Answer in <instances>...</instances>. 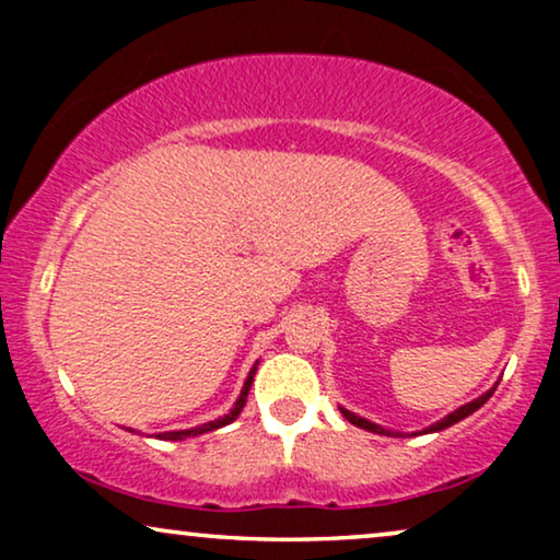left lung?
Returning a JSON list of instances; mask_svg holds the SVG:
<instances>
[{"label": "left lung", "instance_id": "1", "mask_svg": "<svg viewBox=\"0 0 560 560\" xmlns=\"http://www.w3.org/2000/svg\"><path fill=\"white\" fill-rule=\"evenodd\" d=\"M497 385H500V382H497ZM497 385H494L492 389H487L485 395H479L477 400L466 402V405H462V408H458V410L448 412V416H446V418H441L439 423H433V425L423 428V431H420V435H423V433H439V431H446V428H451L454 423H458V420L469 418L471 412H477V410L481 408V405H485V402L489 400V397H492V393L497 389ZM339 410L343 412V418H347L351 425L364 428V431H370V433H380V435H402V433H397V431H387V428H382V425H377V423H372V420H366V418H362V416H357V412H351V410H347V408H339Z\"/></svg>", "mask_w": 560, "mask_h": 560}]
</instances>
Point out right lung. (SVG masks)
<instances>
[{
    "label": "right lung",
    "mask_w": 560,
    "mask_h": 560,
    "mask_svg": "<svg viewBox=\"0 0 560 560\" xmlns=\"http://www.w3.org/2000/svg\"><path fill=\"white\" fill-rule=\"evenodd\" d=\"M255 372H257V364L252 366V370H249L247 380H244V387H242V393H240V397H236L234 408L229 410L226 416H221V418H217V420H209V423H203V425L188 428V431H165V433H158V439H160V441H183V439H190V435H201V433L217 431V428H224V425H229V423H234L236 416H240L242 408H244V402H247V395H249L252 380H255Z\"/></svg>",
    "instance_id": "add662e5"
}]
</instances>
